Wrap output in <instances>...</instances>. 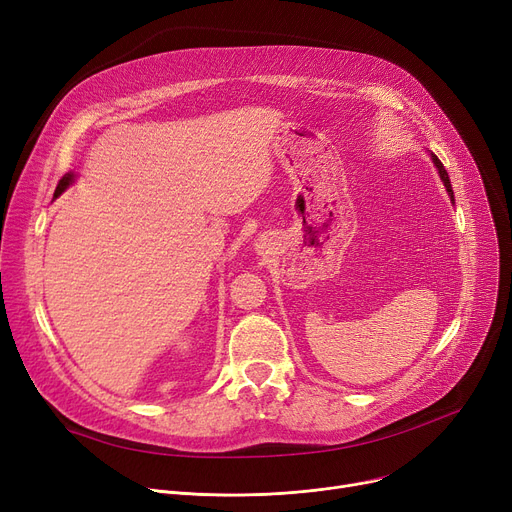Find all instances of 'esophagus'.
Returning <instances> with one entry per match:
<instances>
[{"label":"esophagus","instance_id":"obj_1","mask_svg":"<svg viewBox=\"0 0 512 512\" xmlns=\"http://www.w3.org/2000/svg\"><path fill=\"white\" fill-rule=\"evenodd\" d=\"M255 251L259 253V255H267L272 251V242H270V238H265V236H259L257 240H255Z\"/></svg>","mask_w":512,"mask_h":512}]
</instances>
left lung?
Listing matches in <instances>:
<instances>
[{
	"mask_svg": "<svg viewBox=\"0 0 512 512\" xmlns=\"http://www.w3.org/2000/svg\"><path fill=\"white\" fill-rule=\"evenodd\" d=\"M429 157H432V161H434V166H436V170H438V174H440V180L444 182V186H446V193H448V197H450V201L454 203V193H452V184H450V178H448V172H446V168L442 166V161L434 155V153H429Z\"/></svg>",
	"mask_w": 512,
	"mask_h": 512,
	"instance_id": "obj_1",
	"label": "left lung"
}]
</instances>
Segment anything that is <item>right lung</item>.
Returning <instances> with one entry per match:
<instances>
[{"label": "right lung", "mask_w": 512, "mask_h": 512, "mask_svg": "<svg viewBox=\"0 0 512 512\" xmlns=\"http://www.w3.org/2000/svg\"><path fill=\"white\" fill-rule=\"evenodd\" d=\"M76 180V174L74 172H68V174H64L62 176V180L58 182V186H56V193H53V199H58L64 191H66V188L72 184Z\"/></svg>", "instance_id": "right-lung-1"}]
</instances>
